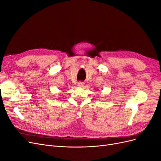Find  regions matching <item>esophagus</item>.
Listing matches in <instances>:
<instances>
[{
    "instance_id": "obj_1",
    "label": "esophagus",
    "mask_w": 161,
    "mask_h": 161,
    "mask_svg": "<svg viewBox=\"0 0 161 161\" xmlns=\"http://www.w3.org/2000/svg\"><path fill=\"white\" fill-rule=\"evenodd\" d=\"M78 86H79V87H83V86H84V82H79V83H78Z\"/></svg>"
}]
</instances>
